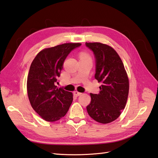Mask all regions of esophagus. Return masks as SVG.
Here are the masks:
<instances>
[{"mask_svg":"<svg viewBox=\"0 0 158 158\" xmlns=\"http://www.w3.org/2000/svg\"><path fill=\"white\" fill-rule=\"evenodd\" d=\"M81 94H82L81 92H77V91L74 92V95L76 96H79L81 95Z\"/></svg>","mask_w":158,"mask_h":158,"instance_id":"1","label":"esophagus"}]
</instances>
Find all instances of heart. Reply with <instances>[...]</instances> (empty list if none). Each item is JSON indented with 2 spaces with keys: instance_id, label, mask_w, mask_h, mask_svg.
I'll list each match as a JSON object with an SVG mask.
<instances>
[{
  "instance_id": "b5f03b06",
  "label": "heart",
  "mask_w": 158,
  "mask_h": 158,
  "mask_svg": "<svg viewBox=\"0 0 158 158\" xmlns=\"http://www.w3.org/2000/svg\"><path fill=\"white\" fill-rule=\"evenodd\" d=\"M79 58H89L88 53L85 52H81L79 54Z\"/></svg>"
}]
</instances>
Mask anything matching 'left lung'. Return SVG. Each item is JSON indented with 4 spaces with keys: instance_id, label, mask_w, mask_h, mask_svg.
Returning <instances> with one entry per match:
<instances>
[{
    "instance_id": "8db88e82",
    "label": "left lung",
    "mask_w": 158,
    "mask_h": 158,
    "mask_svg": "<svg viewBox=\"0 0 158 158\" xmlns=\"http://www.w3.org/2000/svg\"><path fill=\"white\" fill-rule=\"evenodd\" d=\"M95 55V78L98 83V94H90L91 102L87 111L100 123L117 119L125 109L129 93V79L122 59L112 47L101 43H85Z\"/></svg>"
}]
</instances>
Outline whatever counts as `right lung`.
Here are the masks:
<instances>
[{"label":"right lung","instance_id":"1","mask_svg":"<svg viewBox=\"0 0 158 158\" xmlns=\"http://www.w3.org/2000/svg\"><path fill=\"white\" fill-rule=\"evenodd\" d=\"M80 43H68L45 48L38 53L30 67L27 92L32 107L47 122L58 121L68 112L73 94L56 85L63 63Z\"/></svg>","mask_w":158,"mask_h":158}]
</instances>
